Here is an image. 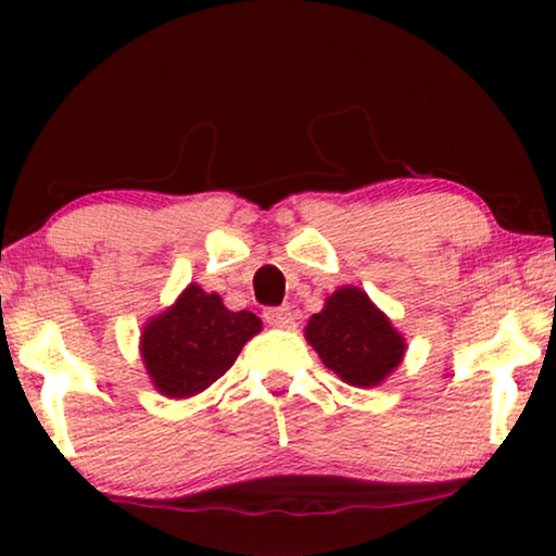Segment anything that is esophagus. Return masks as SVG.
<instances>
[{"label":"esophagus","instance_id":"34e87169","mask_svg":"<svg viewBox=\"0 0 556 556\" xmlns=\"http://www.w3.org/2000/svg\"><path fill=\"white\" fill-rule=\"evenodd\" d=\"M263 318H265V324L276 326V329H293V326H295V316H293L291 306L268 308V311H265V314H263Z\"/></svg>","mask_w":556,"mask_h":556}]
</instances>
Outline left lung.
Returning a JSON list of instances; mask_svg holds the SVG:
<instances>
[{
    "label": "left lung",
    "instance_id": "obj_1",
    "mask_svg": "<svg viewBox=\"0 0 556 556\" xmlns=\"http://www.w3.org/2000/svg\"><path fill=\"white\" fill-rule=\"evenodd\" d=\"M308 344L333 375L352 387L382 384L405 356V339L369 295L344 286L308 318Z\"/></svg>",
    "mask_w": 556,
    "mask_h": 556
}]
</instances>
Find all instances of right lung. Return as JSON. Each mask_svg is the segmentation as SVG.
Here are the masks:
<instances>
[{"label": "right lung", "instance_id": "1", "mask_svg": "<svg viewBox=\"0 0 556 556\" xmlns=\"http://www.w3.org/2000/svg\"><path fill=\"white\" fill-rule=\"evenodd\" d=\"M261 329L255 314L225 308L217 293L189 283L172 308L143 326V367L166 397H192L217 382Z\"/></svg>", "mask_w": 556, "mask_h": 556}]
</instances>
